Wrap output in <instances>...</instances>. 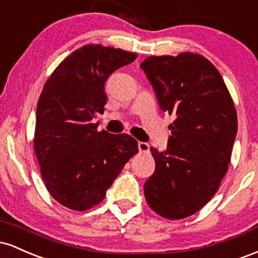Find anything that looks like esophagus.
Here are the masks:
<instances>
[{
	"label": "esophagus",
	"instance_id": "obj_1",
	"mask_svg": "<svg viewBox=\"0 0 258 258\" xmlns=\"http://www.w3.org/2000/svg\"><path fill=\"white\" fill-rule=\"evenodd\" d=\"M138 149H139V152H141V153H148V152H149V149H150V146L148 143H146V142H139Z\"/></svg>",
	"mask_w": 258,
	"mask_h": 258
}]
</instances>
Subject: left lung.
I'll list each match as a JSON object with an SVG mask.
<instances>
[{
	"mask_svg": "<svg viewBox=\"0 0 258 258\" xmlns=\"http://www.w3.org/2000/svg\"><path fill=\"white\" fill-rule=\"evenodd\" d=\"M161 110L173 114L166 150L150 148L155 172L144 184L153 211L180 220L211 200L228 170L238 117L221 74L205 57H148L141 64Z\"/></svg>",
	"mask_w": 258,
	"mask_h": 258,
	"instance_id": "1",
	"label": "left lung"
}]
</instances>
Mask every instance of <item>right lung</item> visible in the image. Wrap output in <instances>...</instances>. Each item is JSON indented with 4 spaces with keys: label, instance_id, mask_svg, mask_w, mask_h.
Masks as SVG:
<instances>
[{
    "label": "right lung",
    "instance_id": "1",
    "mask_svg": "<svg viewBox=\"0 0 258 258\" xmlns=\"http://www.w3.org/2000/svg\"><path fill=\"white\" fill-rule=\"evenodd\" d=\"M137 54L86 44L47 80L36 109L34 148L47 190L59 204L85 211L98 205L123 166L138 153L128 135L98 132L106 104L105 81Z\"/></svg>",
    "mask_w": 258,
    "mask_h": 258
}]
</instances>
